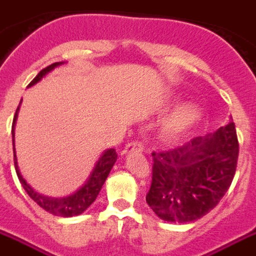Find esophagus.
Listing matches in <instances>:
<instances>
[{
    "mask_svg": "<svg viewBox=\"0 0 256 256\" xmlns=\"http://www.w3.org/2000/svg\"><path fill=\"white\" fill-rule=\"evenodd\" d=\"M142 150H144V145H142L141 142L132 141V142H128V145L124 146V154H128V153H132V152H142Z\"/></svg>",
    "mask_w": 256,
    "mask_h": 256,
    "instance_id": "esophagus-1",
    "label": "esophagus"
}]
</instances>
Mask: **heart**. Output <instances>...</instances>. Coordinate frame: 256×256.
I'll return each mask as SVG.
<instances>
[{"label": "heart", "mask_w": 256, "mask_h": 256, "mask_svg": "<svg viewBox=\"0 0 256 256\" xmlns=\"http://www.w3.org/2000/svg\"><path fill=\"white\" fill-rule=\"evenodd\" d=\"M200 118V110L194 104L185 103L177 107L164 124V132L169 136H180L188 132Z\"/></svg>", "instance_id": "b5f03b06"}]
</instances>
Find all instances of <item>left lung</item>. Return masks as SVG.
I'll list each match as a JSON object with an SVG mask.
<instances>
[{
	"instance_id": "1",
	"label": "left lung",
	"mask_w": 256,
	"mask_h": 256,
	"mask_svg": "<svg viewBox=\"0 0 256 256\" xmlns=\"http://www.w3.org/2000/svg\"><path fill=\"white\" fill-rule=\"evenodd\" d=\"M152 156L146 202L165 222H194L218 206L234 180L239 156L235 124Z\"/></svg>"
}]
</instances>
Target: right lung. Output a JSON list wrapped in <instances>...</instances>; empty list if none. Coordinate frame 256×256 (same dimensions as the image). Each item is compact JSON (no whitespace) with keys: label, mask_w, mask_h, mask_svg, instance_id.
<instances>
[{"label":"right lung","mask_w":256,"mask_h":256,"mask_svg":"<svg viewBox=\"0 0 256 256\" xmlns=\"http://www.w3.org/2000/svg\"><path fill=\"white\" fill-rule=\"evenodd\" d=\"M63 62L58 63H54L44 68L42 71L38 72V75L29 83L28 87H32L36 83L42 80V78L50 74L52 70H54L58 66H62ZM20 106L17 107L14 114V120H13V126H12V136H13V154H14V168L18 176V180L22 185V188L25 189V192L28 193L29 198H32L33 202H36L38 206H42V210H46V212L54 214V216H62V218H71V216H78V214H83L87 208H88L95 198L100 192L104 181H106L107 176L110 173L111 168L114 166L115 161H116V152L115 149H107L102 153V156L99 157V160L95 164L91 174L88 176V178L86 180V182L82 185L80 188L76 189L75 192L71 193L70 196H64V198H48V196H42L40 193H37L30 185L24 180V177L21 176V172L17 165V157H16V149H14V124L17 120V115H18Z\"/></svg>","instance_id":"right-lung-1"}]
</instances>
